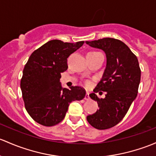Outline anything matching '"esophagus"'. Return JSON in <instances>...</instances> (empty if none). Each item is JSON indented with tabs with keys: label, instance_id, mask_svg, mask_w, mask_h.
Instances as JSON below:
<instances>
[{
	"label": "esophagus",
	"instance_id": "esophagus-1",
	"mask_svg": "<svg viewBox=\"0 0 156 156\" xmlns=\"http://www.w3.org/2000/svg\"><path fill=\"white\" fill-rule=\"evenodd\" d=\"M84 99H85V100H87V101H88V100L90 99V96H89V93H88V92H87L86 95H85Z\"/></svg>",
	"mask_w": 156,
	"mask_h": 156
}]
</instances>
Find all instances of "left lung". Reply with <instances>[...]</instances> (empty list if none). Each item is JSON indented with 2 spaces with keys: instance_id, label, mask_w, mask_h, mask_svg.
Returning <instances> with one entry per match:
<instances>
[{
  "instance_id": "1",
  "label": "left lung",
  "mask_w": 156,
  "mask_h": 156,
  "mask_svg": "<svg viewBox=\"0 0 156 156\" xmlns=\"http://www.w3.org/2000/svg\"><path fill=\"white\" fill-rule=\"evenodd\" d=\"M93 48L104 51L107 64L101 81L90 94L97 101L99 109L87 117L88 122L95 129H107L119 123L137 97L140 81L138 60L124 42L114 38L86 41ZM106 92V97L99 99L95 93Z\"/></svg>"
}]
</instances>
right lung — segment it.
Masks as SVG:
<instances>
[{
    "instance_id": "obj_1",
    "label": "right lung",
    "mask_w": 156,
    "mask_h": 156,
    "mask_svg": "<svg viewBox=\"0 0 156 156\" xmlns=\"http://www.w3.org/2000/svg\"><path fill=\"white\" fill-rule=\"evenodd\" d=\"M83 43L48 41L31 54L24 66L20 84L23 100L29 115L41 125L58 124L70 103L85 97L83 87L63 88L60 82L61 73L68 69L67 58Z\"/></svg>"
}]
</instances>
